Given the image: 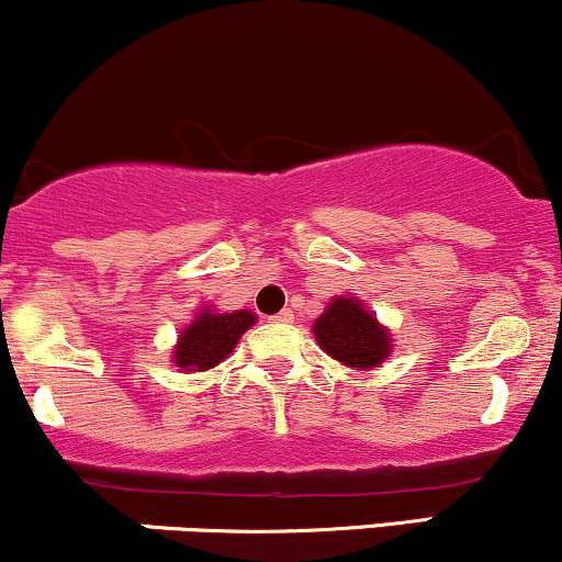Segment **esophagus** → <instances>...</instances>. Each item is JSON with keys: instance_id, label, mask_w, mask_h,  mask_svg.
<instances>
[{"instance_id": "obj_1", "label": "esophagus", "mask_w": 562, "mask_h": 562, "mask_svg": "<svg viewBox=\"0 0 562 562\" xmlns=\"http://www.w3.org/2000/svg\"><path fill=\"white\" fill-rule=\"evenodd\" d=\"M270 322H273V324H292L294 322V313L289 311V307H283V311L276 313V316H270Z\"/></svg>"}]
</instances>
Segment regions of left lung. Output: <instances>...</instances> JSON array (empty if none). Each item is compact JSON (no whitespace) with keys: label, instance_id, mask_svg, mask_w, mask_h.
<instances>
[{"label":"left lung","instance_id":"left-lung-1","mask_svg":"<svg viewBox=\"0 0 562 562\" xmlns=\"http://www.w3.org/2000/svg\"><path fill=\"white\" fill-rule=\"evenodd\" d=\"M313 337L324 353L359 372L375 370L394 351L391 329L351 294L329 300L322 316L313 322Z\"/></svg>","mask_w":562,"mask_h":562}]
</instances>
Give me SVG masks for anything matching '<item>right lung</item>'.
Instances as JSON below:
<instances>
[{
  "label": "right lung",
  "instance_id": "obj_1",
  "mask_svg": "<svg viewBox=\"0 0 562 562\" xmlns=\"http://www.w3.org/2000/svg\"><path fill=\"white\" fill-rule=\"evenodd\" d=\"M257 324V313L233 311L222 313L214 305H201L192 322L177 335L171 348V364L182 372H206L233 353L246 329Z\"/></svg>",
  "mask_w": 562,
  "mask_h": 562
}]
</instances>
